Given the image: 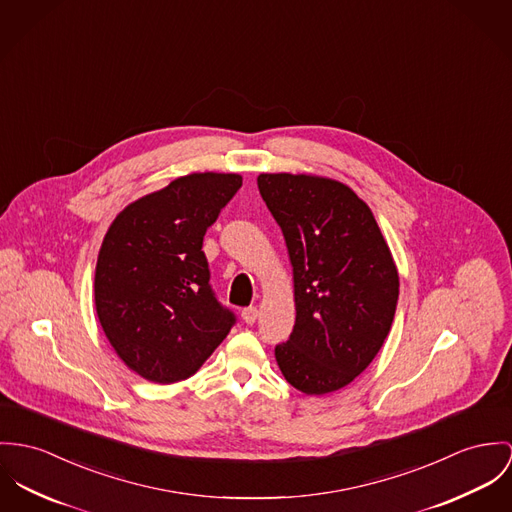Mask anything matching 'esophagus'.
Wrapping results in <instances>:
<instances>
[{
  "instance_id": "1",
  "label": "esophagus",
  "mask_w": 512,
  "mask_h": 512,
  "mask_svg": "<svg viewBox=\"0 0 512 512\" xmlns=\"http://www.w3.org/2000/svg\"><path fill=\"white\" fill-rule=\"evenodd\" d=\"M240 317H242V321H244L246 325H254L256 319H258V309H256V307H246V309H242Z\"/></svg>"
}]
</instances>
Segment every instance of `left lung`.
Returning a JSON list of instances; mask_svg holds the SVG:
<instances>
[{"label":"left lung","instance_id":"8db88e82","mask_svg":"<svg viewBox=\"0 0 512 512\" xmlns=\"http://www.w3.org/2000/svg\"><path fill=\"white\" fill-rule=\"evenodd\" d=\"M258 189L293 266L295 326L276 346L283 377L307 395L342 389L383 346L399 274L370 207L344 184L260 174Z\"/></svg>","mask_w":512,"mask_h":512}]
</instances>
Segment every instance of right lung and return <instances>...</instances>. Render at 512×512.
Instances as JSON below:
<instances>
[{
    "label": "right lung",
    "mask_w": 512,
    "mask_h": 512,
    "mask_svg": "<svg viewBox=\"0 0 512 512\" xmlns=\"http://www.w3.org/2000/svg\"><path fill=\"white\" fill-rule=\"evenodd\" d=\"M240 186L238 174L178 178L125 207L103 238L95 311L117 356L148 381L187 379L236 323L201 248Z\"/></svg>",
    "instance_id": "add662e5"
}]
</instances>
